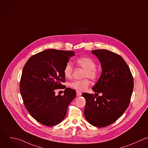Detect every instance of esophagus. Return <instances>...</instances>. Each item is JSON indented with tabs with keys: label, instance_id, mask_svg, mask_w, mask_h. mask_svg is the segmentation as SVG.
Returning <instances> with one entry per match:
<instances>
[{
	"label": "esophagus",
	"instance_id": "34e87169",
	"mask_svg": "<svg viewBox=\"0 0 148 148\" xmlns=\"http://www.w3.org/2000/svg\"><path fill=\"white\" fill-rule=\"evenodd\" d=\"M76 93H77V96H81L82 95V93L80 92H79V91H76Z\"/></svg>",
	"mask_w": 148,
	"mask_h": 148
}]
</instances>
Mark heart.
I'll list each match as a JSON object with an SVG mask.
<instances>
[{"instance_id":"1","label":"heart","mask_w":148,"mask_h":148,"mask_svg":"<svg viewBox=\"0 0 148 148\" xmlns=\"http://www.w3.org/2000/svg\"><path fill=\"white\" fill-rule=\"evenodd\" d=\"M76 63L85 69L84 77H89L92 79H95L98 75L97 70L96 69V62L91 58L88 57H81L76 60ZM73 73V67L70 63L66 64L63 74L66 78H70ZM90 85V81L88 79H84L82 80H74L69 82V86L77 91L82 92L87 89Z\"/></svg>"}]
</instances>
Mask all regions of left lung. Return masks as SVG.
<instances>
[{
	"mask_svg": "<svg viewBox=\"0 0 148 148\" xmlns=\"http://www.w3.org/2000/svg\"><path fill=\"white\" fill-rule=\"evenodd\" d=\"M92 53L100 61L102 71L92 88L95 95L82 94L86 100L84 115L90 125L103 127L115 122L128 107L134 80L128 65L120 55L107 49L93 50Z\"/></svg>",
	"mask_w": 148,
	"mask_h": 148,
	"instance_id": "left-lung-1",
	"label": "left lung"
}]
</instances>
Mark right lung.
<instances>
[{"instance_id": "obj_1", "label": "right lung", "mask_w": 148, "mask_h": 148, "mask_svg": "<svg viewBox=\"0 0 148 148\" xmlns=\"http://www.w3.org/2000/svg\"><path fill=\"white\" fill-rule=\"evenodd\" d=\"M74 53L47 49L31 56L24 66L19 85L24 105L30 115L45 126L60 123L76 96L75 90L70 88H66L63 96L55 92L64 86L63 69Z\"/></svg>"}]
</instances>
